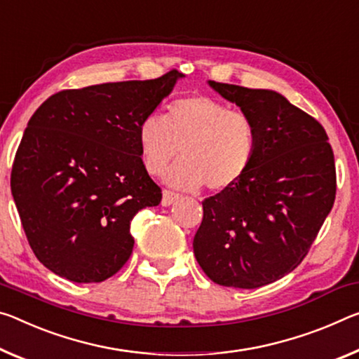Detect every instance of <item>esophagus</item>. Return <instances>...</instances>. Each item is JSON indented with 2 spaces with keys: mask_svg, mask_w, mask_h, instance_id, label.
<instances>
[{
  "mask_svg": "<svg viewBox=\"0 0 359 359\" xmlns=\"http://www.w3.org/2000/svg\"><path fill=\"white\" fill-rule=\"evenodd\" d=\"M179 200V195L177 193H174V191H169V190H164L163 191V200H161V204L164 208H168V206H170V204H174L175 201Z\"/></svg>",
  "mask_w": 359,
  "mask_h": 359,
  "instance_id": "1",
  "label": "esophagus"
}]
</instances>
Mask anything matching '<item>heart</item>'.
I'll use <instances>...</instances> for the list:
<instances>
[{
    "label": "heart",
    "mask_w": 359,
    "mask_h": 359,
    "mask_svg": "<svg viewBox=\"0 0 359 359\" xmlns=\"http://www.w3.org/2000/svg\"><path fill=\"white\" fill-rule=\"evenodd\" d=\"M142 161L151 175L168 170L166 182L179 190L226 191L240 184L254 161L257 129L252 118L208 95L174 100L166 118L150 113L139 124Z\"/></svg>",
    "instance_id": "heart-1"
}]
</instances>
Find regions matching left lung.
<instances>
[{
	"mask_svg": "<svg viewBox=\"0 0 359 359\" xmlns=\"http://www.w3.org/2000/svg\"><path fill=\"white\" fill-rule=\"evenodd\" d=\"M208 84L252 118L257 150L240 184L203 201L193 251L214 283L255 289L309 252L334 206V153L321 124L276 90Z\"/></svg>",
	"mask_w": 359,
	"mask_h": 359,
	"instance_id": "8db88e82",
	"label": "left lung"
}]
</instances>
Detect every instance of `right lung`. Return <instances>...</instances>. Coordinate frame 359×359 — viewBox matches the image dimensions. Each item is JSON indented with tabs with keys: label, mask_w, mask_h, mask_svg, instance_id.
Returning a JSON list of instances; mask_svg holds the SVG:
<instances>
[{
	"label": "right lung",
	"mask_w": 359,
	"mask_h": 359,
	"mask_svg": "<svg viewBox=\"0 0 359 359\" xmlns=\"http://www.w3.org/2000/svg\"><path fill=\"white\" fill-rule=\"evenodd\" d=\"M182 73L60 90L27 124L11 191L33 252L55 275L100 283L126 264L130 220L161 203L139 147V124Z\"/></svg>",
	"instance_id": "obj_1"
}]
</instances>
